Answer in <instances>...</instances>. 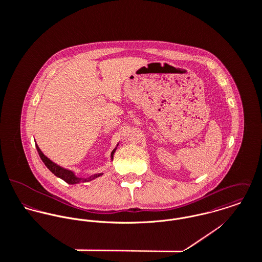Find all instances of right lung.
Wrapping results in <instances>:
<instances>
[{"label": "right lung", "mask_w": 262, "mask_h": 262, "mask_svg": "<svg viewBox=\"0 0 262 262\" xmlns=\"http://www.w3.org/2000/svg\"><path fill=\"white\" fill-rule=\"evenodd\" d=\"M119 144H117L116 148L113 150L112 153H111V161H113V158H114V154L117 150ZM35 146H36V149H37L38 153H39V156L41 158V160L43 161V163L45 164V166L57 178L63 180L66 183L70 184V185H76V184H79V183H86V182H91V181H94L95 179H98L100 177H102L104 173H96V174H93V176H90L88 178H81V177H78L75 174V171L73 170H70V169H67L56 163H54L53 161H51L48 157H46L43 152L40 150L39 146L37 145V143H35Z\"/></svg>", "instance_id": "right-lung-1"}]
</instances>
